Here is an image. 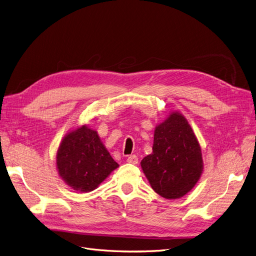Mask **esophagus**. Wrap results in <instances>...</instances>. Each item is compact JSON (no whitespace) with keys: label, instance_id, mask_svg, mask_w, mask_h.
<instances>
[{"label":"esophagus","instance_id":"esophagus-1","mask_svg":"<svg viewBox=\"0 0 256 256\" xmlns=\"http://www.w3.org/2000/svg\"><path fill=\"white\" fill-rule=\"evenodd\" d=\"M126 161L128 163H132V164H137L138 163V157H137L136 154H130V156H128V157Z\"/></svg>","mask_w":256,"mask_h":256}]
</instances>
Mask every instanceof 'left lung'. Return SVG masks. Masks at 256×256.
<instances>
[{
    "instance_id": "8db88e82",
    "label": "left lung",
    "mask_w": 256,
    "mask_h": 256,
    "mask_svg": "<svg viewBox=\"0 0 256 256\" xmlns=\"http://www.w3.org/2000/svg\"><path fill=\"white\" fill-rule=\"evenodd\" d=\"M140 164L154 192L165 198H180L196 186L204 168L202 150L180 112L156 126L152 152Z\"/></svg>"
}]
</instances>
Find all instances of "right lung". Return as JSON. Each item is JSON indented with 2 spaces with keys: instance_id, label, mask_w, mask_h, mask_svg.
Here are the masks:
<instances>
[{
  "instance_id": "right-lung-1",
  "label": "right lung",
  "mask_w": 256,
  "mask_h": 256,
  "mask_svg": "<svg viewBox=\"0 0 256 256\" xmlns=\"http://www.w3.org/2000/svg\"><path fill=\"white\" fill-rule=\"evenodd\" d=\"M117 168L97 130L86 124L66 132L58 148V174L76 192L96 190Z\"/></svg>"
}]
</instances>
